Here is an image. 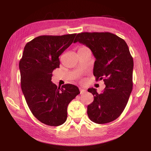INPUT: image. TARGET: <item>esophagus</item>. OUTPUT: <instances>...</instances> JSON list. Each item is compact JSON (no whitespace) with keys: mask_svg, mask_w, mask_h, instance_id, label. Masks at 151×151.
I'll return each mask as SVG.
<instances>
[{"mask_svg":"<svg viewBox=\"0 0 151 151\" xmlns=\"http://www.w3.org/2000/svg\"><path fill=\"white\" fill-rule=\"evenodd\" d=\"M80 93L81 94H83L86 92V90L83 88H80Z\"/></svg>","mask_w":151,"mask_h":151,"instance_id":"esophagus-1","label":"esophagus"}]
</instances>
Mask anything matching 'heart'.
<instances>
[{"mask_svg":"<svg viewBox=\"0 0 151 151\" xmlns=\"http://www.w3.org/2000/svg\"><path fill=\"white\" fill-rule=\"evenodd\" d=\"M86 48H88V47H86V46H82V47H80V48H79L78 51L79 50H84V49H86Z\"/></svg>","mask_w":151,"mask_h":151,"instance_id":"obj_1","label":"heart"}]
</instances>
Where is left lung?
I'll return each instance as SVG.
<instances>
[{
  "label": "left lung",
  "mask_w": 151,
  "mask_h": 151,
  "mask_svg": "<svg viewBox=\"0 0 151 151\" xmlns=\"http://www.w3.org/2000/svg\"><path fill=\"white\" fill-rule=\"evenodd\" d=\"M80 42L92 51L96 60L93 75L106 85L102 93L89 88L93 101L88 106L90 119L97 124L114 121L124 110L133 89V60L124 40L110 32H81L74 43Z\"/></svg>",
  "instance_id": "8db88e82"
}]
</instances>
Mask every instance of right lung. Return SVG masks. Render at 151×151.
<instances>
[{
    "label": "right lung",
    "mask_w": 151,
    "mask_h": 151,
    "mask_svg": "<svg viewBox=\"0 0 151 151\" xmlns=\"http://www.w3.org/2000/svg\"><path fill=\"white\" fill-rule=\"evenodd\" d=\"M76 35L37 37L26 45L19 61L21 89L27 104L37 119L47 125L64 123L69 103L80 93L75 85L60 88L51 82L52 71L59 67V57Z\"/></svg>",
    "instance_id": "1"
}]
</instances>
